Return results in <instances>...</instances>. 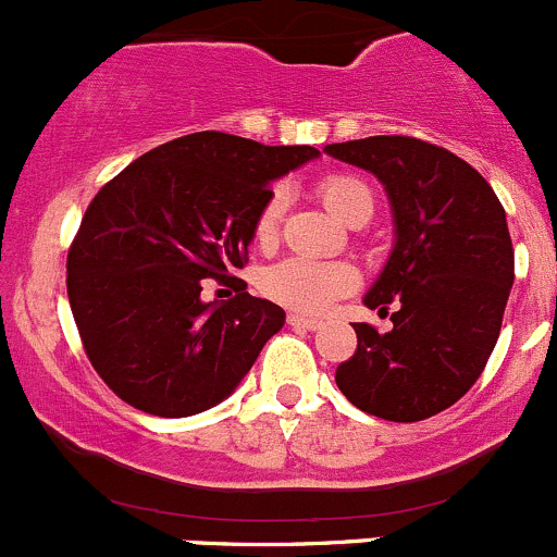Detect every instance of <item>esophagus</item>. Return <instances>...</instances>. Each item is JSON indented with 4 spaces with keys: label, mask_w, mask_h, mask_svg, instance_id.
<instances>
[{
    "label": "esophagus",
    "mask_w": 557,
    "mask_h": 557,
    "mask_svg": "<svg viewBox=\"0 0 557 557\" xmlns=\"http://www.w3.org/2000/svg\"><path fill=\"white\" fill-rule=\"evenodd\" d=\"M286 321H289V326H295V330H308V332L319 330V324H321L319 319L300 317V313H289V317H286Z\"/></svg>",
    "instance_id": "obj_1"
}]
</instances>
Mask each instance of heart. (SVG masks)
Wrapping results in <instances>:
<instances>
[{
  "mask_svg": "<svg viewBox=\"0 0 557 557\" xmlns=\"http://www.w3.org/2000/svg\"><path fill=\"white\" fill-rule=\"evenodd\" d=\"M319 195L326 209L348 225L370 220L372 206H375L370 187L348 174L324 176L319 185ZM281 211H284V190H273L255 222V240L260 246H271L276 240ZM357 284L359 276L348 262L311 260V257H286V260L268 265L257 278V286L268 300L278 302L289 311L308 313V317L324 313L332 302L351 295Z\"/></svg>",
  "mask_w": 557,
  "mask_h": 557,
  "instance_id": "b5f03b06",
  "label": "heart"
}]
</instances>
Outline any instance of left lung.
<instances>
[{
  "label": "left lung",
  "instance_id": "obj_1",
  "mask_svg": "<svg viewBox=\"0 0 557 557\" xmlns=\"http://www.w3.org/2000/svg\"><path fill=\"white\" fill-rule=\"evenodd\" d=\"M386 187L394 249L364 295L394 326L354 324L357 351L335 372L351 405L383 421L443 412L485 370L515 281L507 214L488 182L458 154L412 136L326 145Z\"/></svg>",
  "mask_w": 557,
  "mask_h": 557
}]
</instances>
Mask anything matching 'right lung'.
<instances>
[{
	"instance_id": "add662e5",
	"label": "right lung",
	"mask_w": 557,
	"mask_h": 557,
	"mask_svg": "<svg viewBox=\"0 0 557 557\" xmlns=\"http://www.w3.org/2000/svg\"><path fill=\"white\" fill-rule=\"evenodd\" d=\"M319 158L220 131L165 141L125 165L90 200L66 257V292L83 348L123 403L185 418L231 397L284 308L231 276L244 268L271 182ZM203 277L237 297L199 300Z\"/></svg>"
}]
</instances>
